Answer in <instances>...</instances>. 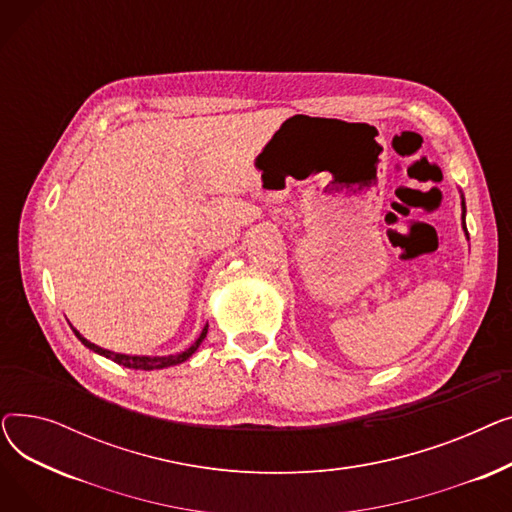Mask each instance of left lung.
I'll return each mask as SVG.
<instances>
[{"mask_svg": "<svg viewBox=\"0 0 512 512\" xmlns=\"http://www.w3.org/2000/svg\"><path fill=\"white\" fill-rule=\"evenodd\" d=\"M461 199H463V203H461V205H463V230H465V234H467V238H469V232H467V226H465V213H467V209H465V197L461 195Z\"/></svg>", "mask_w": 512, "mask_h": 512, "instance_id": "8db88e82", "label": "left lung"}]
</instances>
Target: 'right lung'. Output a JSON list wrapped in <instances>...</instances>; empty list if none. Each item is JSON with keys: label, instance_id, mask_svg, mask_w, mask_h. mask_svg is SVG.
Wrapping results in <instances>:
<instances>
[{"label": "right lung", "instance_id": "add662e5", "mask_svg": "<svg viewBox=\"0 0 512 512\" xmlns=\"http://www.w3.org/2000/svg\"><path fill=\"white\" fill-rule=\"evenodd\" d=\"M207 324H205V328L201 330V334H199V338L186 348V351H182V353H176V355H168V357H147V355H122V353H114V351H107V348H101V346H97V344H93V342H89L83 334L80 332H76L74 328V334H76V338L83 342L89 351H93V353H97V355H101V357H105V359H112L114 363H118V365H122V367H128V369H141V371H153V369H166V367H172V365H178V363H182V361H186L188 357H193V353L197 351L199 348V344L205 340V336H207Z\"/></svg>", "mask_w": 512, "mask_h": 512}]
</instances>
